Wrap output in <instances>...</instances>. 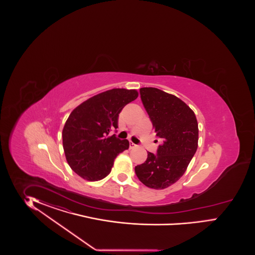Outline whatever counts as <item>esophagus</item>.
<instances>
[{"mask_svg":"<svg viewBox=\"0 0 255 255\" xmlns=\"http://www.w3.org/2000/svg\"><path fill=\"white\" fill-rule=\"evenodd\" d=\"M129 147H130V148H133V147H137V145H135V144L132 143V142H130V143H129Z\"/></svg>","mask_w":255,"mask_h":255,"instance_id":"34e87169","label":"esophagus"}]
</instances>
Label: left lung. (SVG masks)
Masks as SVG:
<instances>
[{
	"label": "left lung",
	"instance_id": "1",
	"mask_svg": "<svg viewBox=\"0 0 255 255\" xmlns=\"http://www.w3.org/2000/svg\"><path fill=\"white\" fill-rule=\"evenodd\" d=\"M139 93L156 136L162 143L156 154L147 152L146 162L134 171L144 185L161 190L184 174L197 149L198 124L193 110L175 95L156 88H141Z\"/></svg>",
	"mask_w": 255,
	"mask_h": 255
}]
</instances>
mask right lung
Returning a JSON list of instances; mask_svg holds the SVG:
<instances>
[{
	"label": "right lung",
	"instance_id": "1",
	"mask_svg": "<svg viewBox=\"0 0 255 255\" xmlns=\"http://www.w3.org/2000/svg\"><path fill=\"white\" fill-rule=\"evenodd\" d=\"M137 96L135 90L113 89L72 111L62 130V145L66 161L78 176L90 181L106 178L117 156L129 147L127 139L108 133L118 128L123 108Z\"/></svg>",
	"mask_w": 255,
	"mask_h": 255
}]
</instances>
